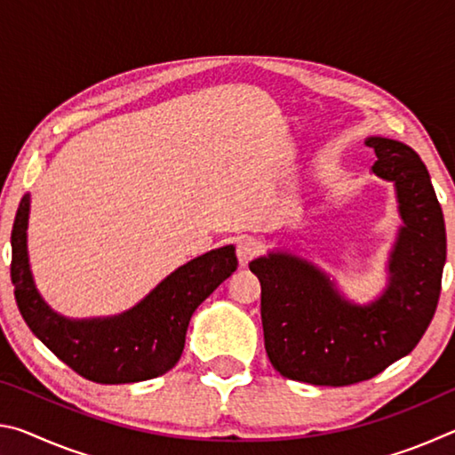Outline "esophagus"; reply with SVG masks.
<instances>
[{
  "instance_id": "obj_1",
  "label": "esophagus",
  "mask_w": 455,
  "mask_h": 455,
  "mask_svg": "<svg viewBox=\"0 0 455 455\" xmlns=\"http://www.w3.org/2000/svg\"><path fill=\"white\" fill-rule=\"evenodd\" d=\"M259 251H260V243L257 241V238H252V236L238 238L236 257H238V260H241V265H249L251 260L259 255Z\"/></svg>"
}]
</instances>
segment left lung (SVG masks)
Here are the masks:
<instances>
[{"instance_id":"8db88e82","label":"left lung","mask_w":455,"mask_h":455,"mask_svg":"<svg viewBox=\"0 0 455 455\" xmlns=\"http://www.w3.org/2000/svg\"><path fill=\"white\" fill-rule=\"evenodd\" d=\"M373 174L395 184L403 227L389 283L369 305L345 299L309 260L268 252L251 260L260 281L265 349L287 379L343 387L367 381L411 353L434 319L445 265V222L426 164L410 146L369 136Z\"/></svg>"}]
</instances>
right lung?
<instances>
[{"mask_svg": "<svg viewBox=\"0 0 455 455\" xmlns=\"http://www.w3.org/2000/svg\"><path fill=\"white\" fill-rule=\"evenodd\" d=\"M28 219L29 195L21 198L12 228V283L21 317L53 355L96 383H136L171 371L182 355L192 313L238 267L235 246H220L176 268L132 309L114 317L68 319L36 289Z\"/></svg>", "mask_w": 455, "mask_h": 455, "instance_id": "right-lung-1", "label": "right lung"}]
</instances>
